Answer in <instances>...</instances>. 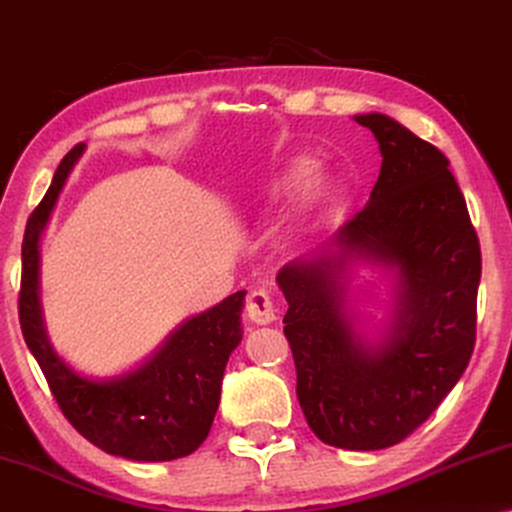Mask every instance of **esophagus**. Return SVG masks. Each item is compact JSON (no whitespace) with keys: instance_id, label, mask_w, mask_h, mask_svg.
Here are the masks:
<instances>
[{"instance_id":"34e87169","label":"esophagus","mask_w":512,"mask_h":512,"mask_svg":"<svg viewBox=\"0 0 512 512\" xmlns=\"http://www.w3.org/2000/svg\"><path fill=\"white\" fill-rule=\"evenodd\" d=\"M247 317L258 326L272 324L277 319V307L275 300L270 298L268 291L256 289L247 296Z\"/></svg>"}]
</instances>
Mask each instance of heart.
I'll use <instances>...</instances> for the list:
<instances>
[{"mask_svg": "<svg viewBox=\"0 0 512 512\" xmlns=\"http://www.w3.org/2000/svg\"><path fill=\"white\" fill-rule=\"evenodd\" d=\"M310 179H312V165L307 163V160H296V163L286 167L282 177L275 181V186H272V195L279 200L293 198V195H298L307 184H310Z\"/></svg>", "mask_w": 512, "mask_h": 512, "instance_id": "1", "label": "heart"}]
</instances>
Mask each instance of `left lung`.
Instances as JSON below:
<instances>
[{
    "label": "left lung",
    "mask_w": 512,
    "mask_h": 512,
    "mask_svg": "<svg viewBox=\"0 0 512 512\" xmlns=\"http://www.w3.org/2000/svg\"><path fill=\"white\" fill-rule=\"evenodd\" d=\"M382 153L370 202L335 237L338 254L277 275L296 394L314 436L342 450H384L422 426L475 347L480 242L450 160L384 114L354 116ZM399 272L390 335L368 346L344 312L349 257Z\"/></svg>",
    "instance_id": "8db88e82"
}]
</instances>
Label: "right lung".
I'll return each mask as SVG.
<instances>
[{
	"instance_id": "1",
	"label": "right lung",
	"mask_w": 512,
	"mask_h": 512,
	"mask_svg": "<svg viewBox=\"0 0 512 512\" xmlns=\"http://www.w3.org/2000/svg\"><path fill=\"white\" fill-rule=\"evenodd\" d=\"M81 151L83 144L62 158L44 200L27 219L18 293L23 338L62 415L83 438L107 454L132 461L181 459L198 450L212 429L223 370L242 340L244 291L188 319L144 366L128 375L97 382L74 373L53 352L41 321L39 237Z\"/></svg>"
}]
</instances>
